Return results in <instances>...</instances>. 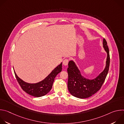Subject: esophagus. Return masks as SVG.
<instances>
[{
  "label": "esophagus",
  "instance_id": "1",
  "mask_svg": "<svg viewBox=\"0 0 124 124\" xmlns=\"http://www.w3.org/2000/svg\"><path fill=\"white\" fill-rule=\"evenodd\" d=\"M68 62H69V60L67 59H65L63 61V64L64 66H67L68 64Z\"/></svg>",
  "mask_w": 124,
  "mask_h": 124
}]
</instances>
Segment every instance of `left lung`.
<instances>
[{
    "mask_svg": "<svg viewBox=\"0 0 124 124\" xmlns=\"http://www.w3.org/2000/svg\"><path fill=\"white\" fill-rule=\"evenodd\" d=\"M102 45L107 54V57L104 70L96 78H86L81 75L80 70L73 60L69 62L67 69L68 88L73 96L79 99L89 98L97 92L103 84L108 72L110 56L107 42L104 39H103Z\"/></svg>",
    "mask_w": 124,
    "mask_h": 124,
    "instance_id": "8db88e82",
    "label": "left lung"
}]
</instances>
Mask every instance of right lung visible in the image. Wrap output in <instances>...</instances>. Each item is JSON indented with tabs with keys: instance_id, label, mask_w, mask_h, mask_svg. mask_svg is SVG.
I'll return each instance as SVG.
<instances>
[{
	"instance_id": "add662e5",
	"label": "right lung",
	"mask_w": 124,
	"mask_h": 124,
	"mask_svg": "<svg viewBox=\"0 0 124 124\" xmlns=\"http://www.w3.org/2000/svg\"><path fill=\"white\" fill-rule=\"evenodd\" d=\"M61 62L43 80L36 83H30L21 79L16 74L15 76L23 90L29 95L35 97H40L46 95L51 89L52 84L56 76L62 70Z\"/></svg>"
}]
</instances>
